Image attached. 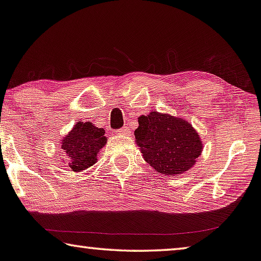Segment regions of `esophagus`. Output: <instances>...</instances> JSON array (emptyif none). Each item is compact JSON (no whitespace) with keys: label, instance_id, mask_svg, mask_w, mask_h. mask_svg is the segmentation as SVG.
Masks as SVG:
<instances>
[{"label":"esophagus","instance_id":"1","mask_svg":"<svg viewBox=\"0 0 261 261\" xmlns=\"http://www.w3.org/2000/svg\"><path fill=\"white\" fill-rule=\"evenodd\" d=\"M118 132L120 135H127L129 134V129H127V126H123L120 127V129H118Z\"/></svg>","mask_w":261,"mask_h":261}]
</instances>
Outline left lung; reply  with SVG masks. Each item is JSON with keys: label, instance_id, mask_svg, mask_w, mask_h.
<instances>
[{"label": "left lung", "instance_id": "obj_1", "mask_svg": "<svg viewBox=\"0 0 261 261\" xmlns=\"http://www.w3.org/2000/svg\"><path fill=\"white\" fill-rule=\"evenodd\" d=\"M135 131L143 157L159 173L174 176L191 169L203 149L192 125L182 118L150 112L138 118Z\"/></svg>", "mask_w": 261, "mask_h": 261}]
</instances>
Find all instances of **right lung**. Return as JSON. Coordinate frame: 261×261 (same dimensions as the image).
Instances as JSON below:
<instances>
[{
  "label": "right lung",
  "instance_id": "1",
  "mask_svg": "<svg viewBox=\"0 0 261 261\" xmlns=\"http://www.w3.org/2000/svg\"><path fill=\"white\" fill-rule=\"evenodd\" d=\"M103 129H98L90 122H79L62 142V149L69 157V168L82 171L97 162L98 151L106 145Z\"/></svg>",
  "mask_w": 261,
  "mask_h": 261
}]
</instances>
